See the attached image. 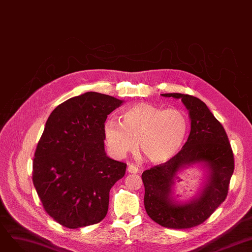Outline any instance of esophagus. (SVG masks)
Masks as SVG:
<instances>
[{"mask_svg":"<svg viewBox=\"0 0 252 252\" xmlns=\"http://www.w3.org/2000/svg\"><path fill=\"white\" fill-rule=\"evenodd\" d=\"M127 172H128V173H138V172H139V169H138V167H136L135 165L129 164V165L127 166Z\"/></svg>","mask_w":252,"mask_h":252,"instance_id":"obj_1","label":"esophagus"}]
</instances>
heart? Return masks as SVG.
<instances>
[{
	"mask_svg": "<svg viewBox=\"0 0 252 252\" xmlns=\"http://www.w3.org/2000/svg\"><path fill=\"white\" fill-rule=\"evenodd\" d=\"M189 121L183 111L163 109L148 102L126 108L121 123L108 118L102 127L111 155L123 159L139 147L153 164H163L180 153L186 140Z\"/></svg>",
	"mask_w": 252,
	"mask_h": 252,
	"instance_id": "b5f03b06",
	"label": "heart"
}]
</instances>
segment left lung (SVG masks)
Returning a JSON list of instances; mask_svg holds the SVG:
<instances>
[{"mask_svg":"<svg viewBox=\"0 0 252 252\" xmlns=\"http://www.w3.org/2000/svg\"><path fill=\"white\" fill-rule=\"evenodd\" d=\"M181 99L188 110L191 131L181 152L165 164L142 173L144 207L152 220L168 228H190L206 221L227 196L235 162L227 135L208 106L182 93H163ZM198 166L206 172L200 192L189 201L176 198L174 187L181 172Z\"/></svg>","mask_w":252,"mask_h":252,"instance_id":"left-lung-1","label":"left lung"}]
</instances>
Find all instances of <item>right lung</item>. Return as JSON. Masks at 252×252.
Here are the masks:
<instances>
[{"instance_id":"obj_1","label":"right lung","mask_w":252,"mask_h":252,"mask_svg":"<svg viewBox=\"0 0 252 252\" xmlns=\"http://www.w3.org/2000/svg\"><path fill=\"white\" fill-rule=\"evenodd\" d=\"M124 99L86 92L49 116L33 161V184L45 212L67 228L95 224L107 215L109 192L126 164L106 154L102 127Z\"/></svg>"}]
</instances>
